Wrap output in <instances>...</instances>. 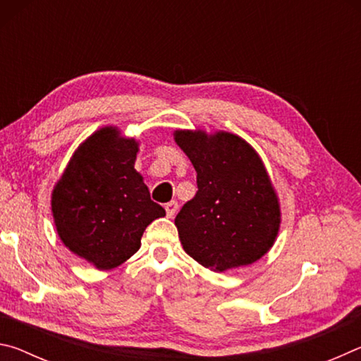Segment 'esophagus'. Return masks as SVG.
<instances>
[{
  "label": "esophagus",
  "mask_w": 361,
  "mask_h": 361,
  "mask_svg": "<svg viewBox=\"0 0 361 361\" xmlns=\"http://www.w3.org/2000/svg\"><path fill=\"white\" fill-rule=\"evenodd\" d=\"M176 210H178V204H176L175 200H172V202L166 204V213H167V216H169V218H173V216H175V213H176Z\"/></svg>",
  "instance_id": "obj_1"
}]
</instances>
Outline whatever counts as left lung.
<instances>
[{
    "label": "left lung",
    "instance_id": "obj_1",
    "mask_svg": "<svg viewBox=\"0 0 361 361\" xmlns=\"http://www.w3.org/2000/svg\"><path fill=\"white\" fill-rule=\"evenodd\" d=\"M197 172L199 191L175 218L185 252L215 272L248 266L272 248L279 195L258 152L235 133L175 130Z\"/></svg>",
    "mask_w": 361,
    "mask_h": 361
}]
</instances>
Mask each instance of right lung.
Instances as JSON below:
<instances>
[{
    "instance_id": "right-lung-1",
    "label": "right lung",
    "mask_w": 361,
    "mask_h": 361,
    "mask_svg": "<svg viewBox=\"0 0 361 361\" xmlns=\"http://www.w3.org/2000/svg\"><path fill=\"white\" fill-rule=\"evenodd\" d=\"M138 146L118 127H102L78 146L52 189L60 240L99 271L135 255L146 226L166 216L135 170Z\"/></svg>"
}]
</instances>
